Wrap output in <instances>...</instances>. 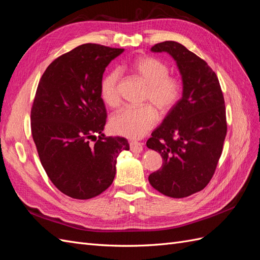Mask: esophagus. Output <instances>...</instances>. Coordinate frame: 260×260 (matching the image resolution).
Masks as SVG:
<instances>
[{"label": "esophagus", "instance_id": "34e87169", "mask_svg": "<svg viewBox=\"0 0 260 260\" xmlns=\"http://www.w3.org/2000/svg\"><path fill=\"white\" fill-rule=\"evenodd\" d=\"M130 149H131V152H133V153H140V152H142L143 144L140 143V142H137V141H131V142H130Z\"/></svg>", "mask_w": 260, "mask_h": 260}]
</instances>
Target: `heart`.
Returning <instances> with one entry per match:
<instances>
[{"mask_svg": "<svg viewBox=\"0 0 260 260\" xmlns=\"http://www.w3.org/2000/svg\"><path fill=\"white\" fill-rule=\"evenodd\" d=\"M129 70L147 86L143 98L144 105L138 108H123L111 119V128L117 135L128 139H141L151 130L157 120V109L160 115H168L177 107L183 95V82L177 76L169 75V66L161 59L139 56L130 62ZM118 70H111L101 81V98L109 107L120 103Z\"/></svg>", "mask_w": 260, "mask_h": 260, "instance_id": "heart-1", "label": "heart"}]
</instances>
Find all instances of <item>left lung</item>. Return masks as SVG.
Wrapping results in <instances>:
<instances>
[{"mask_svg":"<svg viewBox=\"0 0 260 260\" xmlns=\"http://www.w3.org/2000/svg\"><path fill=\"white\" fill-rule=\"evenodd\" d=\"M151 51L167 52L177 61L183 95L147 140L164 159L148 181L164 195L182 199L202 191L215 174L226 136L224 99L214 70L182 44L165 41Z\"/></svg>","mask_w":260,"mask_h":260,"instance_id":"1","label":"left lung"}]
</instances>
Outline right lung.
<instances>
[{
	"label": "right lung",
	"instance_id": "obj_1",
	"mask_svg": "<svg viewBox=\"0 0 260 260\" xmlns=\"http://www.w3.org/2000/svg\"><path fill=\"white\" fill-rule=\"evenodd\" d=\"M122 52L79 45L54 59L39 81L31 133L46 175L73 199L89 200L104 192L114 181L118 155L129 149L127 139L102 133L107 114L101 81L107 65Z\"/></svg>",
	"mask_w": 260,
	"mask_h": 260
}]
</instances>
